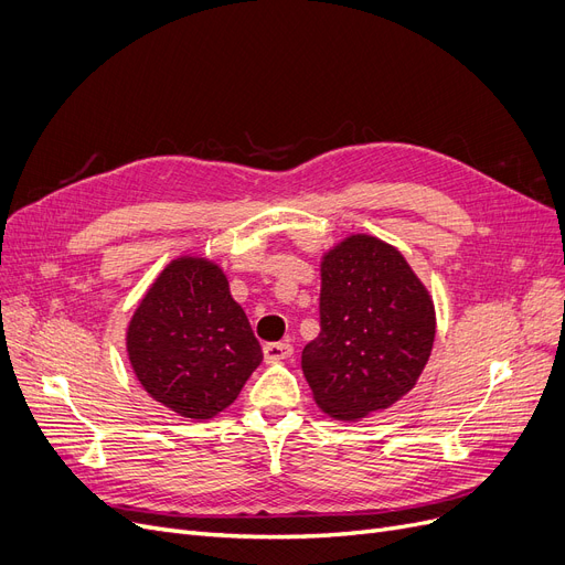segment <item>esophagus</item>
Listing matches in <instances>:
<instances>
[{"instance_id":"34e87169","label":"esophagus","mask_w":565,"mask_h":565,"mask_svg":"<svg viewBox=\"0 0 565 565\" xmlns=\"http://www.w3.org/2000/svg\"><path fill=\"white\" fill-rule=\"evenodd\" d=\"M291 352H295V348H291L289 343H266L264 345V359L268 361V364H276V361L291 356Z\"/></svg>"}]
</instances>
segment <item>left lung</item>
<instances>
[{
    "label": "left lung",
    "mask_w": 565,
    "mask_h": 565,
    "mask_svg": "<svg viewBox=\"0 0 565 565\" xmlns=\"http://www.w3.org/2000/svg\"><path fill=\"white\" fill-rule=\"evenodd\" d=\"M434 338V301L396 247L356 234L324 255L320 335L301 369L327 415L390 408L415 387Z\"/></svg>",
    "instance_id": "obj_1"
}]
</instances>
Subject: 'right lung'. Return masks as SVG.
<instances>
[{"label":"right lung","instance_id":"obj_1","mask_svg":"<svg viewBox=\"0 0 565 565\" xmlns=\"http://www.w3.org/2000/svg\"><path fill=\"white\" fill-rule=\"evenodd\" d=\"M131 369L173 413L211 419L232 405L262 364V348L227 276L204 257L173 259L127 329Z\"/></svg>","mask_w":565,"mask_h":565}]
</instances>
